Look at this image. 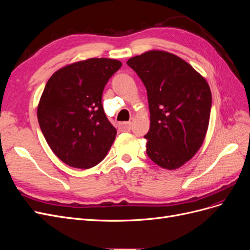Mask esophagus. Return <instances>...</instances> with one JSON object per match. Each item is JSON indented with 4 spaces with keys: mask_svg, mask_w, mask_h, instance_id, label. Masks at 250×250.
I'll use <instances>...</instances> for the list:
<instances>
[{
    "mask_svg": "<svg viewBox=\"0 0 250 250\" xmlns=\"http://www.w3.org/2000/svg\"><path fill=\"white\" fill-rule=\"evenodd\" d=\"M121 131H129L131 129V122H123L119 124Z\"/></svg>",
    "mask_w": 250,
    "mask_h": 250,
    "instance_id": "obj_1",
    "label": "esophagus"
}]
</instances>
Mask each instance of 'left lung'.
Wrapping results in <instances>:
<instances>
[{"instance_id": "8db88e82", "label": "left lung", "mask_w": 250, "mask_h": 250, "mask_svg": "<svg viewBox=\"0 0 250 250\" xmlns=\"http://www.w3.org/2000/svg\"><path fill=\"white\" fill-rule=\"evenodd\" d=\"M127 64L147 89V154L160 167L175 170L191 160L206 138L211 108L208 82L185 60L164 51L146 52Z\"/></svg>"}]
</instances>
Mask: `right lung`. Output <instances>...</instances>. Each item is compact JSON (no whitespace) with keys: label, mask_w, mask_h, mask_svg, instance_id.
I'll return each instance as SVG.
<instances>
[{"label":"right lung","mask_w":250,"mask_h":250,"mask_svg":"<svg viewBox=\"0 0 250 250\" xmlns=\"http://www.w3.org/2000/svg\"><path fill=\"white\" fill-rule=\"evenodd\" d=\"M121 66L116 59L90 58L58 70L44 86L37 107L41 129L53 152L71 167L98 165L116 139L102 94Z\"/></svg>","instance_id":"right-lung-1"}]
</instances>
